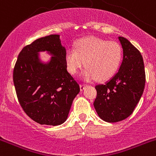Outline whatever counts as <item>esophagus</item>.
<instances>
[{
    "label": "esophagus",
    "mask_w": 156,
    "mask_h": 156,
    "mask_svg": "<svg viewBox=\"0 0 156 156\" xmlns=\"http://www.w3.org/2000/svg\"><path fill=\"white\" fill-rule=\"evenodd\" d=\"M86 87H87V84H83V83H81V84H80V90H84Z\"/></svg>",
    "instance_id": "esophagus-1"
}]
</instances>
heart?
<instances>
[{"mask_svg":"<svg viewBox=\"0 0 156 156\" xmlns=\"http://www.w3.org/2000/svg\"><path fill=\"white\" fill-rule=\"evenodd\" d=\"M122 58V48L118 43L97 37L82 38L76 43L75 48H69L66 52L68 71L74 75L85 64L87 68L82 75L86 80L111 78L119 69Z\"/></svg>","mask_w":156,"mask_h":156,"instance_id":"b5f03b06","label":"heart"}]
</instances>
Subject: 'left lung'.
I'll list each match as a JSON object with an SVG mask.
<instances>
[{
    "label": "left lung",
    "mask_w": 156,
    "mask_h": 156,
    "mask_svg": "<svg viewBox=\"0 0 156 156\" xmlns=\"http://www.w3.org/2000/svg\"><path fill=\"white\" fill-rule=\"evenodd\" d=\"M123 58L119 71L104 84L95 86L94 106L105 122L123 120L133 113L144 92L145 71L140 52L127 39L119 37Z\"/></svg>",
    "instance_id": "obj_1"
}]
</instances>
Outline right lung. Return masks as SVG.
<instances>
[{
  "label": "right lung",
  "mask_w": 156,
  "mask_h": 156,
  "mask_svg": "<svg viewBox=\"0 0 156 156\" xmlns=\"http://www.w3.org/2000/svg\"><path fill=\"white\" fill-rule=\"evenodd\" d=\"M42 50L53 55L48 64L39 62L37 53ZM66 52L59 35L46 36L25 46L14 67L19 104L30 118L41 125L63 123L80 90L79 83L67 71Z\"/></svg>",
  "instance_id": "right-lung-1"
}]
</instances>
